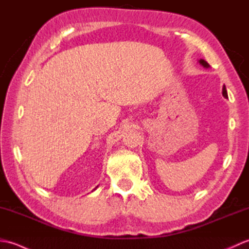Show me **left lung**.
<instances>
[{
    "label": "left lung",
    "mask_w": 249,
    "mask_h": 249,
    "mask_svg": "<svg viewBox=\"0 0 249 249\" xmlns=\"http://www.w3.org/2000/svg\"><path fill=\"white\" fill-rule=\"evenodd\" d=\"M199 63L201 65H202L203 67H205V68H209L210 67V65H209V63L206 62V61H204V60H199ZM223 95H224V97H226V98H228V94H227V89H226V87L224 86L223 87Z\"/></svg>",
    "instance_id": "left-lung-1"
}]
</instances>
